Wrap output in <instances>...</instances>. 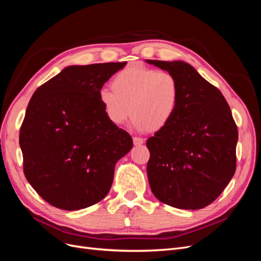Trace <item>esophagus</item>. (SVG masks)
<instances>
[{"label": "esophagus", "mask_w": 261, "mask_h": 261, "mask_svg": "<svg viewBox=\"0 0 261 261\" xmlns=\"http://www.w3.org/2000/svg\"><path fill=\"white\" fill-rule=\"evenodd\" d=\"M133 141H134V145H135V146H140V145L144 144V139L140 138V137H134Z\"/></svg>", "instance_id": "34e87169"}]
</instances>
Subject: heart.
<instances>
[{
    "instance_id": "heart-1",
    "label": "heart",
    "mask_w": 261,
    "mask_h": 261,
    "mask_svg": "<svg viewBox=\"0 0 261 261\" xmlns=\"http://www.w3.org/2000/svg\"><path fill=\"white\" fill-rule=\"evenodd\" d=\"M111 85L112 89L99 92V99L108 120L114 125H123L132 113L136 129L159 130L177 110L180 87L175 76L165 70L129 66L118 72Z\"/></svg>"
}]
</instances>
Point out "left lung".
<instances>
[{
  "label": "left lung",
  "instance_id": "1",
  "mask_svg": "<svg viewBox=\"0 0 261 261\" xmlns=\"http://www.w3.org/2000/svg\"><path fill=\"white\" fill-rule=\"evenodd\" d=\"M180 87L171 122L147 140L149 185L161 202L197 210L215 201L236 169L238 127L221 91L184 61L146 60Z\"/></svg>",
  "mask_w": 261,
  "mask_h": 261
}]
</instances>
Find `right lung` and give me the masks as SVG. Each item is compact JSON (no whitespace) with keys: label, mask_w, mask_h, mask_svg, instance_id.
Returning <instances> with one entry per match:
<instances>
[{"label":"right lung","mask_w":261,"mask_h":261,"mask_svg":"<svg viewBox=\"0 0 261 261\" xmlns=\"http://www.w3.org/2000/svg\"><path fill=\"white\" fill-rule=\"evenodd\" d=\"M126 64L67 66L31 97L19 134L23 173L52 206L80 210L110 192L133 139L108 120L99 92Z\"/></svg>","instance_id":"right-lung-1"}]
</instances>
